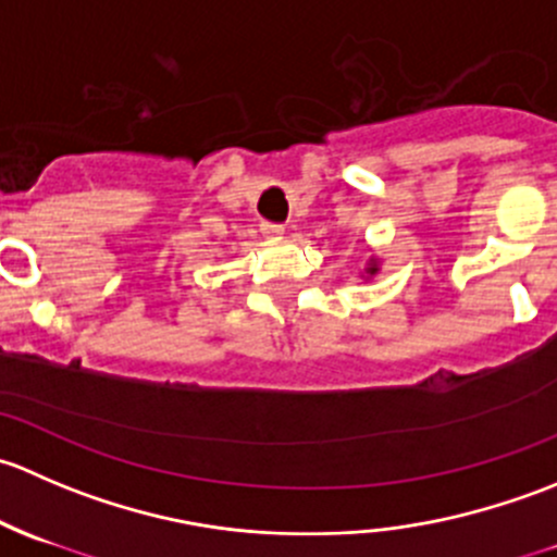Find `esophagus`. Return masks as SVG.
<instances>
[{"label": "esophagus", "instance_id": "34e87169", "mask_svg": "<svg viewBox=\"0 0 557 557\" xmlns=\"http://www.w3.org/2000/svg\"><path fill=\"white\" fill-rule=\"evenodd\" d=\"M261 232L267 234V237H280V234L285 232L283 223H272V221H261Z\"/></svg>", "mask_w": 557, "mask_h": 557}]
</instances>
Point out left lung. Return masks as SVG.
Wrapping results in <instances>:
<instances>
[{"instance_id": "obj_1", "label": "left lung", "mask_w": 557, "mask_h": 557, "mask_svg": "<svg viewBox=\"0 0 557 557\" xmlns=\"http://www.w3.org/2000/svg\"><path fill=\"white\" fill-rule=\"evenodd\" d=\"M369 272H372V274H374V272H377V269H374V267H372V269H369Z\"/></svg>"}]
</instances>
